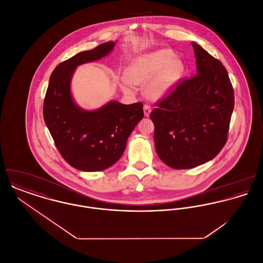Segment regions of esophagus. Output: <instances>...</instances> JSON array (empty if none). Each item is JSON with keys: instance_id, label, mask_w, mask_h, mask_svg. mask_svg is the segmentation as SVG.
Instances as JSON below:
<instances>
[{"instance_id": "1", "label": "esophagus", "mask_w": 263, "mask_h": 263, "mask_svg": "<svg viewBox=\"0 0 263 263\" xmlns=\"http://www.w3.org/2000/svg\"><path fill=\"white\" fill-rule=\"evenodd\" d=\"M151 111H152L151 106L146 104V105L144 106V114H145V116H149V115H150Z\"/></svg>"}]
</instances>
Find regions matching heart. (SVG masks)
Returning <instances> with one entry per match:
<instances>
[{"instance_id": "obj_1", "label": "heart", "mask_w": 263, "mask_h": 263, "mask_svg": "<svg viewBox=\"0 0 263 263\" xmlns=\"http://www.w3.org/2000/svg\"><path fill=\"white\" fill-rule=\"evenodd\" d=\"M173 58L170 50L161 49L136 59L121 82L123 90L128 91L130 84L145 85L150 81L146 87L147 95L152 99L163 98L182 71L181 63Z\"/></svg>"}]
</instances>
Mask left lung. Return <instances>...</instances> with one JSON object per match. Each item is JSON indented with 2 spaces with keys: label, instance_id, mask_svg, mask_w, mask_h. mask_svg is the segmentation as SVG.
<instances>
[{
  "label": "left lung",
  "instance_id": "1",
  "mask_svg": "<svg viewBox=\"0 0 263 263\" xmlns=\"http://www.w3.org/2000/svg\"><path fill=\"white\" fill-rule=\"evenodd\" d=\"M197 73L178 81L157 102L150 117L160 159L189 169L214 159L228 140L234 90L223 64L192 43Z\"/></svg>",
  "mask_w": 263,
  "mask_h": 263
}]
</instances>
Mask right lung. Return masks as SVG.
<instances>
[{
	"instance_id": "add662e5",
	"label": "right lung",
	"mask_w": 263,
	"mask_h": 263,
	"mask_svg": "<svg viewBox=\"0 0 263 263\" xmlns=\"http://www.w3.org/2000/svg\"><path fill=\"white\" fill-rule=\"evenodd\" d=\"M114 42L79 52L55 67L43 102V118L62 157L72 167L86 172L102 171L122 156L126 141L144 117L143 103L124 105L111 101L95 111L79 108L71 95L76 68L111 51Z\"/></svg>"
}]
</instances>
